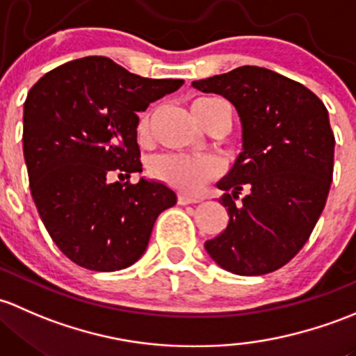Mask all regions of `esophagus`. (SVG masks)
Segmentation results:
<instances>
[{
	"instance_id": "1",
	"label": "esophagus",
	"mask_w": 356,
	"mask_h": 356,
	"mask_svg": "<svg viewBox=\"0 0 356 356\" xmlns=\"http://www.w3.org/2000/svg\"><path fill=\"white\" fill-rule=\"evenodd\" d=\"M199 202V197H190L185 193H179L178 195V204L179 205H188V204H197Z\"/></svg>"
}]
</instances>
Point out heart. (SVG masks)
Here are the masks:
<instances>
[{"mask_svg": "<svg viewBox=\"0 0 356 356\" xmlns=\"http://www.w3.org/2000/svg\"><path fill=\"white\" fill-rule=\"evenodd\" d=\"M218 99L200 97L193 101L192 108L209 104ZM138 137L144 138L149 131V115H144L137 124ZM149 173L157 181H163L181 192H197L202 188L216 173L218 163L212 157L190 156V154H161L149 163Z\"/></svg>", "mask_w": 356, "mask_h": 356, "instance_id": "b5f03b06", "label": "heart"}]
</instances>
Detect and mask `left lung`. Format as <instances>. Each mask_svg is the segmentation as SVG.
Masks as SVG:
<instances>
[{"label": "left lung", "mask_w": 356, "mask_h": 356, "mask_svg": "<svg viewBox=\"0 0 356 356\" xmlns=\"http://www.w3.org/2000/svg\"><path fill=\"white\" fill-rule=\"evenodd\" d=\"M192 86L228 99L243 128V152L218 183L229 222L205 250L233 274L273 273L302 250L327 200L336 142L327 109L305 86L260 67Z\"/></svg>", "instance_id": "1"}]
</instances>
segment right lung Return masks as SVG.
<instances>
[{"label": "right lung", "mask_w": 356, "mask_h": 356, "mask_svg": "<svg viewBox=\"0 0 356 356\" xmlns=\"http://www.w3.org/2000/svg\"><path fill=\"white\" fill-rule=\"evenodd\" d=\"M183 86L145 79L104 56L47 72L24 104V157L47 233L76 266L120 270L142 257L157 216L177 204L166 185L109 183L140 173L137 113Z\"/></svg>", "instance_id": "add662e5"}]
</instances>
